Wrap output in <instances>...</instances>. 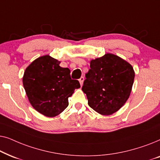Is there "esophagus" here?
<instances>
[{"label":"esophagus","mask_w":160,"mask_h":160,"mask_svg":"<svg viewBox=\"0 0 160 160\" xmlns=\"http://www.w3.org/2000/svg\"><path fill=\"white\" fill-rule=\"evenodd\" d=\"M84 76H82V77L79 78V82H80L81 86H82L83 85V82H84Z\"/></svg>","instance_id":"esophagus-1"}]
</instances>
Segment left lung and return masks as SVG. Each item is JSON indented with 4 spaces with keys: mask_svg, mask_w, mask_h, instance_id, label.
Listing matches in <instances>:
<instances>
[{
    "mask_svg": "<svg viewBox=\"0 0 160 160\" xmlns=\"http://www.w3.org/2000/svg\"><path fill=\"white\" fill-rule=\"evenodd\" d=\"M82 91L96 112L111 115L122 108L130 97L135 72L130 63L112 54L90 62Z\"/></svg>",
    "mask_w": 160,
    "mask_h": 160,
    "instance_id": "8db88e82",
    "label": "left lung"
}]
</instances>
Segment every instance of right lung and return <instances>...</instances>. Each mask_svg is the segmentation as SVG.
I'll use <instances>...</instances> for the list:
<instances>
[{
    "instance_id": "obj_1",
    "label": "right lung",
    "mask_w": 160,
    "mask_h": 160,
    "mask_svg": "<svg viewBox=\"0 0 160 160\" xmlns=\"http://www.w3.org/2000/svg\"><path fill=\"white\" fill-rule=\"evenodd\" d=\"M60 63L49 55L40 57L26 68L22 78L30 104L48 117L62 113L68 106V98L80 87L78 80L71 79L69 68Z\"/></svg>"
}]
</instances>
